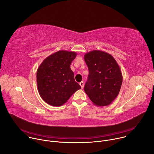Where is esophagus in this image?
<instances>
[{"mask_svg": "<svg viewBox=\"0 0 154 154\" xmlns=\"http://www.w3.org/2000/svg\"><path fill=\"white\" fill-rule=\"evenodd\" d=\"M79 85H80L81 88H82L83 89V86H84V83H83V82H80Z\"/></svg>", "mask_w": 154, "mask_h": 154, "instance_id": "34e87169", "label": "esophagus"}]
</instances>
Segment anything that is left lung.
I'll list each match as a JSON object with an SVG mask.
<instances>
[{
    "label": "left lung",
    "instance_id": "8db88e82",
    "mask_svg": "<svg viewBox=\"0 0 154 154\" xmlns=\"http://www.w3.org/2000/svg\"><path fill=\"white\" fill-rule=\"evenodd\" d=\"M89 75L84 90L93 104L104 106L117 97L122 82L121 69L110 54L94 50L84 55Z\"/></svg>",
    "mask_w": 154,
    "mask_h": 154
}]
</instances>
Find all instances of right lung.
Returning a JSON list of instances; mask_svg holds the SVG:
<instances>
[{
	"label": "right lung",
	"instance_id": "obj_1",
	"mask_svg": "<svg viewBox=\"0 0 154 154\" xmlns=\"http://www.w3.org/2000/svg\"><path fill=\"white\" fill-rule=\"evenodd\" d=\"M76 56L74 52L61 50L48 56L39 65L36 72L38 90L48 104L61 106L81 89L70 67Z\"/></svg>",
	"mask_w": 154,
	"mask_h": 154
}]
</instances>
